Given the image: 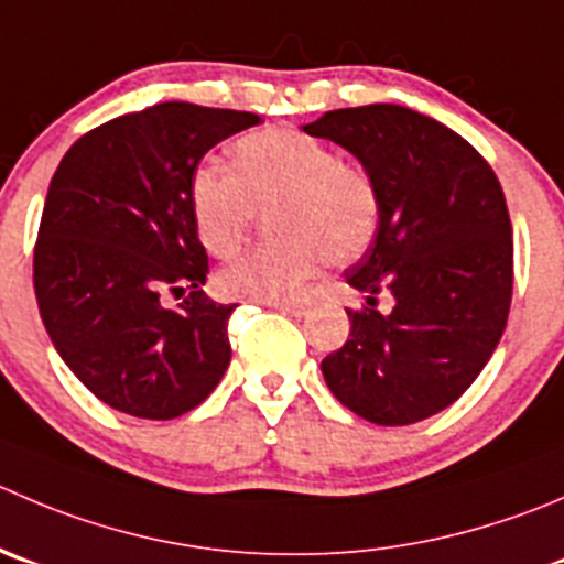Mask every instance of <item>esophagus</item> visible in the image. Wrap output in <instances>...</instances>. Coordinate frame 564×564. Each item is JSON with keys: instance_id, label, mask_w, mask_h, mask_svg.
<instances>
[{"instance_id": "34e87169", "label": "esophagus", "mask_w": 564, "mask_h": 564, "mask_svg": "<svg viewBox=\"0 0 564 564\" xmlns=\"http://www.w3.org/2000/svg\"><path fill=\"white\" fill-rule=\"evenodd\" d=\"M270 308L281 311V314H289V316H305V305L303 303H289V300H272V303H267Z\"/></svg>"}]
</instances>
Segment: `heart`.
Listing matches in <instances>:
<instances>
[{
	"label": "heart",
	"instance_id": "b5f03b06",
	"mask_svg": "<svg viewBox=\"0 0 564 564\" xmlns=\"http://www.w3.org/2000/svg\"><path fill=\"white\" fill-rule=\"evenodd\" d=\"M189 215L200 245L217 259L242 248L256 215L275 206L278 242L223 267L215 286L231 300H289L327 261L364 253L380 228V189L333 145L286 126L245 134L234 145V171L204 162L189 176Z\"/></svg>",
	"mask_w": 564,
	"mask_h": 564
}]
</instances>
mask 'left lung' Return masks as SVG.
Instances as JSON below:
<instances>
[{
    "mask_svg": "<svg viewBox=\"0 0 564 564\" xmlns=\"http://www.w3.org/2000/svg\"><path fill=\"white\" fill-rule=\"evenodd\" d=\"M305 134L360 162L380 189V228L344 270L366 294L349 338L322 360L327 388L371 424L402 427L449 408L479 377L507 327L512 226L505 193L468 140L399 107L333 109ZM391 291L380 315L373 297Z\"/></svg>",
    "mask_w": 564,
    "mask_h": 564,
    "instance_id": "left-lung-1",
    "label": "left lung"
}]
</instances>
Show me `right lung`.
Wrapping results in <instances>:
<instances>
[{
	"instance_id": "add662e5",
	"label": "right lung",
	"mask_w": 564,
	"mask_h": 564,
	"mask_svg": "<svg viewBox=\"0 0 564 564\" xmlns=\"http://www.w3.org/2000/svg\"><path fill=\"white\" fill-rule=\"evenodd\" d=\"M259 115L165 101L87 131L59 162L35 245V297L59 358L104 404L176 419L231 360L228 316L206 297L209 259L189 215L206 151ZM162 291H189L176 312Z\"/></svg>"
}]
</instances>
